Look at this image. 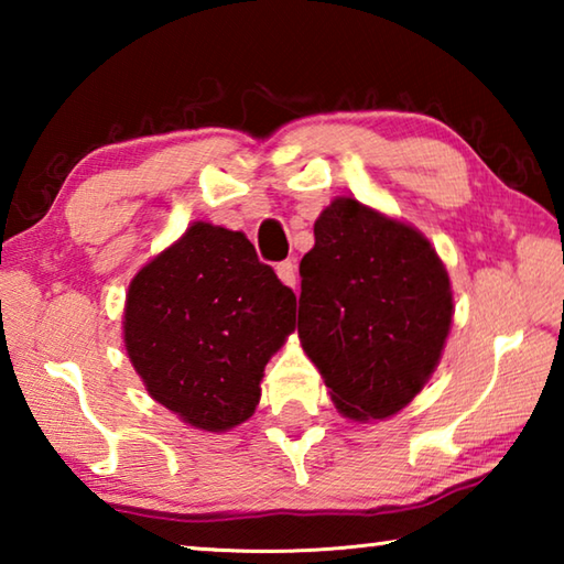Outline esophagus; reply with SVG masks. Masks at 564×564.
Masks as SVG:
<instances>
[{
  "instance_id": "1",
  "label": "esophagus",
  "mask_w": 564,
  "mask_h": 564,
  "mask_svg": "<svg viewBox=\"0 0 564 564\" xmlns=\"http://www.w3.org/2000/svg\"><path fill=\"white\" fill-rule=\"evenodd\" d=\"M275 273H279V279L285 285H291V289H295V279H299V273H295V263L293 261H283V263L275 265Z\"/></svg>"
}]
</instances>
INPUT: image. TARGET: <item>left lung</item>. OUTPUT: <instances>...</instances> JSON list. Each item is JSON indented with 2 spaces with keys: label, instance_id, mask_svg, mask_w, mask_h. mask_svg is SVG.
Masks as SVG:
<instances>
[{
  "label": "left lung",
  "instance_id": "obj_1",
  "mask_svg": "<svg viewBox=\"0 0 564 564\" xmlns=\"http://www.w3.org/2000/svg\"><path fill=\"white\" fill-rule=\"evenodd\" d=\"M301 261L299 338L333 405L356 423L403 410L453 326L451 275L415 226L338 196Z\"/></svg>",
  "mask_w": 564,
  "mask_h": 564
}]
</instances>
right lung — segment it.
Returning a JSON list of instances; mask_svg holds the SVG:
<instances>
[{"label": "right lung", "instance_id": "1", "mask_svg": "<svg viewBox=\"0 0 564 564\" xmlns=\"http://www.w3.org/2000/svg\"><path fill=\"white\" fill-rule=\"evenodd\" d=\"M123 346L147 393L206 433L246 423L295 330V295L241 231L194 221L129 283Z\"/></svg>", "mask_w": 564, "mask_h": 564}]
</instances>
